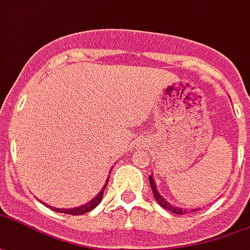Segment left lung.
<instances>
[{
  "label": "left lung",
  "instance_id": "8db88e82",
  "mask_svg": "<svg viewBox=\"0 0 250 250\" xmlns=\"http://www.w3.org/2000/svg\"><path fill=\"white\" fill-rule=\"evenodd\" d=\"M149 186H151V189H152V193H153V197H155V200L158 201V204L160 207H163L164 209L169 210L172 213H176V214H186V213H189V212H195L197 209H183V208H179V207H175V205H172L171 203H168V201L164 200V197H163L160 193L158 192L156 189V184H155V180H153L152 175L149 176Z\"/></svg>",
  "mask_w": 250,
  "mask_h": 250
}]
</instances>
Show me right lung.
<instances>
[{
	"label": "right lung",
	"mask_w": 250,
	"mask_h": 250,
	"mask_svg": "<svg viewBox=\"0 0 250 250\" xmlns=\"http://www.w3.org/2000/svg\"><path fill=\"white\" fill-rule=\"evenodd\" d=\"M107 183H108V179L106 180V184H104L103 188H102V191L99 192V193H98L92 200L88 201L87 204L81 205V207H77V208H68V209H61V208H53V207H50V208H51L53 210H55V212H61V213H66V214H74V216H79V214L91 212V210L94 209L99 203H101L102 199H103V192H104V189H106Z\"/></svg>",
	"instance_id": "right-lung-1"
}]
</instances>
